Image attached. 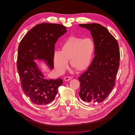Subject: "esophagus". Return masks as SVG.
Masks as SVG:
<instances>
[{"label":"esophagus","instance_id":"obj_1","mask_svg":"<svg viewBox=\"0 0 135 135\" xmlns=\"http://www.w3.org/2000/svg\"><path fill=\"white\" fill-rule=\"evenodd\" d=\"M72 79V77H71V76H66L64 78V80L65 81H69L71 79Z\"/></svg>","mask_w":135,"mask_h":135}]
</instances>
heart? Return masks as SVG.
<instances>
[{
    "label": "heart",
    "instance_id": "obj_1",
    "mask_svg": "<svg viewBox=\"0 0 135 135\" xmlns=\"http://www.w3.org/2000/svg\"><path fill=\"white\" fill-rule=\"evenodd\" d=\"M94 43L90 38L70 37L63 44L61 51L54 53V67L59 73H63L68 66L78 71L86 69L91 62L94 51Z\"/></svg>",
    "mask_w": 135,
    "mask_h": 135
}]
</instances>
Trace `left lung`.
Returning a JSON list of instances; mask_svg holds the SVG:
<instances>
[{
  "mask_svg": "<svg viewBox=\"0 0 135 135\" xmlns=\"http://www.w3.org/2000/svg\"><path fill=\"white\" fill-rule=\"evenodd\" d=\"M79 25L90 31L95 45L93 62L78 78L79 95L85 102L99 103L106 99L115 86L120 62L118 43L108 30L99 24Z\"/></svg>",
  "mask_w": 135,
  "mask_h": 135,
  "instance_id": "obj_1",
  "label": "left lung"
}]
</instances>
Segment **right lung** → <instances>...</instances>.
<instances>
[{
  "instance_id": "obj_1",
  "label": "right lung",
  "mask_w": 135,
  "mask_h": 135,
  "mask_svg": "<svg viewBox=\"0 0 135 135\" xmlns=\"http://www.w3.org/2000/svg\"><path fill=\"white\" fill-rule=\"evenodd\" d=\"M66 31L63 25L43 23L33 27L20 42L17 71L22 90L35 104L46 105L54 100L63 80L45 79L33 60H42L50 69H53L55 44Z\"/></svg>"
}]
</instances>
